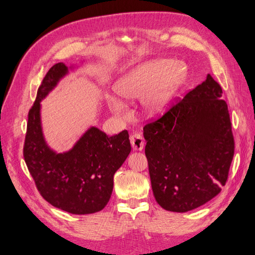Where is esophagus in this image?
<instances>
[{"label":"esophagus","instance_id":"1","mask_svg":"<svg viewBox=\"0 0 255 255\" xmlns=\"http://www.w3.org/2000/svg\"><path fill=\"white\" fill-rule=\"evenodd\" d=\"M130 143L132 145L133 150H142L144 148V137L139 133H134L130 136Z\"/></svg>","mask_w":255,"mask_h":255}]
</instances>
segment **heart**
<instances>
[{"instance_id":"b5f03b06","label":"heart","mask_w":255,"mask_h":255,"mask_svg":"<svg viewBox=\"0 0 255 255\" xmlns=\"http://www.w3.org/2000/svg\"><path fill=\"white\" fill-rule=\"evenodd\" d=\"M185 75V69L177 61H147L123 74L113 90L124 101H133L143 95V111L150 118H157L169 109ZM107 103L114 116L125 118L126 106L118 97L107 95Z\"/></svg>"}]
</instances>
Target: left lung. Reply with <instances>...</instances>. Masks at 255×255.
Wrapping results in <instances>:
<instances>
[{
	"mask_svg": "<svg viewBox=\"0 0 255 255\" xmlns=\"http://www.w3.org/2000/svg\"><path fill=\"white\" fill-rule=\"evenodd\" d=\"M223 90L208 74L160 120L144 127L153 196L184 213L214 198L226 184L234 138Z\"/></svg>",
	"mask_w": 255,
	"mask_h": 255,
	"instance_id": "1",
	"label": "left lung"
}]
</instances>
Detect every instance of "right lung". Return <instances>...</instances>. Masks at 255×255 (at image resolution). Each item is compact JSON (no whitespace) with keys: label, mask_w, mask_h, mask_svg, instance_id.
I'll list each match as a JSON object with an SVG mask.
<instances>
[{"label":"right lung","mask_w":255,"mask_h":255,"mask_svg":"<svg viewBox=\"0 0 255 255\" xmlns=\"http://www.w3.org/2000/svg\"><path fill=\"white\" fill-rule=\"evenodd\" d=\"M86 60L67 67L55 64L46 73L28 113L24 160L38 191L53 207L75 215L102 211L113 191V177L131 151L128 131L108 136L91 126L70 149L59 152L48 145L43 132L42 102L70 72Z\"/></svg>","instance_id":"obj_1"}]
</instances>
